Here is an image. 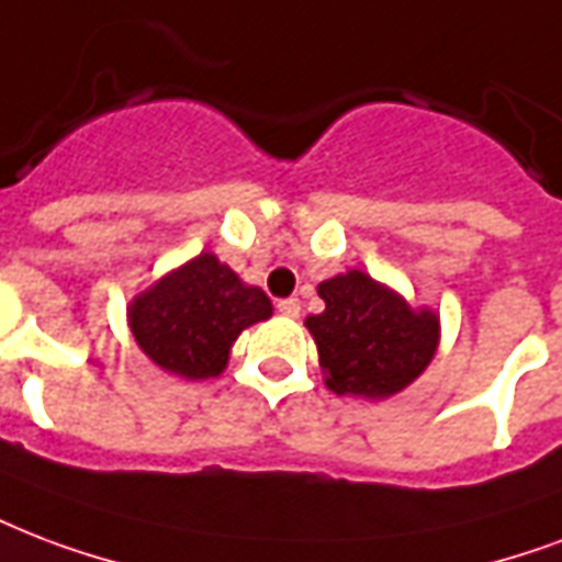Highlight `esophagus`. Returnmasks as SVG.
<instances>
[{
	"mask_svg": "<svg viewBox=\"0 0 562 562\" xmlns=\"http://www.w3.org/2000/svg\"><path fill=\"white\" fill-rule=\"evenodd\" d=\"M277 312L280 315H285V318H297L300 315V300L297 297H285L277 303Z\"/></svg>",
	"mask_w": 562,
	"mask_h": 562,
	"instance_id": "1",
	"label": "esophagus"
}]
</instances>
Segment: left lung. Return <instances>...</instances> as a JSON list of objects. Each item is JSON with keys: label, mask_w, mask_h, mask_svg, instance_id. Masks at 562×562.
I'll return each mask as SVG.
<instances>
[{"label": "left lung", "mask_w": 562, "mask_h": 562, "mask_svg": "<svg viewBox=\"0 0 562 562\" xmlns=\"http://www.w3.org/2000/svg\"><path fill=\"white\" fill-rule=\"evenodd\" d=\"M318 294L327 310L310 315L306 327L336 395H395L430 366L439 341L434 312H413L362 271L321 282Z\"/></svg>", "instance_id": "8db88e82"}]
</instances>
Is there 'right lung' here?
<instances>
[{
  "label": "right lung",
  "instance_id": "1",
  "mask_svg": "<svg viewBox=\"0 0 562 562\" xmlns=\"http://www.w3.org/2000/svg\"><path fill=\"white\" fill-rule=\"evenodd\" d=\"M262 289L244 285L212 252L196 256L128 306L132 336L165 371L205 380L224 371L244 327L271 318Z\"/></svg>",
  "mask_w": 562,
  "mask_h": 562
}]
</instances>
